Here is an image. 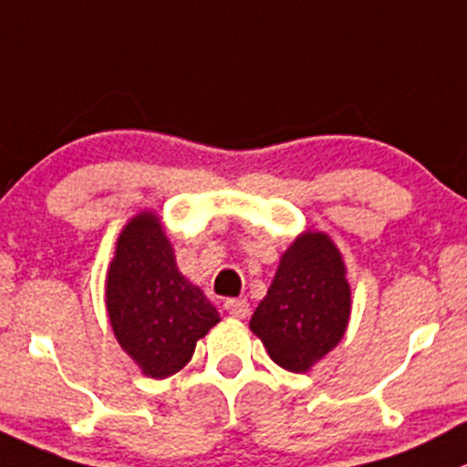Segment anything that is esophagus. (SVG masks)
Listing matches in <instances>:
<instances>
[{
    "label": "esophagus",
    "instance_id": "34e87169",
    "mask_svg": "<svg viewBox=\"0 0 467 467\" xmlns=\"http://www.w3.org/2000/svg\"><path fill=\"white\" fill-rule=\"evenodd\" d=\"M225 312L233 317H237V319H244V317H248V312H251V306H248L246 298H228V301L223 303Z\"/></svg>",
    "mask_w": 467,
    "mask_h": 467
}]
</instances>
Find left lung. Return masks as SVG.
Segmentation results:
<instances>
[{
    "label": "left lung",
    "mask_w": 467,
    "mask_h": 467,
    "mask_svg": "<svg viewBox=\"0 0 467 467\" xmlns=\"http://www.w3.org/2000/svg\"><path fill=\"white\" fill-rule=\"evenodd\" d=\"M351 292L339 251L324 233L298 237L280 257L251 330L271 360L289 372H307L337 347L348 324Z\"/></svg>",
    "instance_id": "1"
}]
</instances>
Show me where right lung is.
Masks as SVG:
<instances>
[{"mask_svg":"<svg viewBox=\"0 0 467 467\" xmlns=\"http://www.w3.org/2000/svg\"><path fill=\"white\" fill-rule=\"evenodd\" d=\"M107 310L120 347L143 374L166 379L192 360L219 312L178 271L155 214H141L119 237L107 275Z\"/></svg>","mask_w":467,"mask_h":467,"instance_id":"right-lung-1","label":"right lung"}]
</instances>
